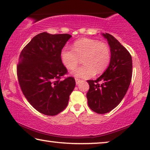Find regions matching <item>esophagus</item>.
<instances>
[{
	"label": "esophagus",
	"instance_id": "obj_1",
	"mask_svg": "<svg viewBox=\"0 0 150 150\" xmlns=\"http://www.w3.org/2000/svg\"><path fill=\"white\" fill-rule=\"evenodd\" d=\"M75 82H76V85H78L79 83V82L81 81V79H78V78H75Z\"/></svg>",
	"mask_w": 150,
	"mask_h": 150
}]
</instances>
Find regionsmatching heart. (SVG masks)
Segmentation results:
<instances>
[{
  "instance_id": "1",
  "label": "heart",
  "mask_w": 150,
  "mask_h": 150,
  "mask_svg": "<svg viewBox=\"0 0 150 150\" xmlns=\"http://www.w3.org/2000/svg\"><path fill=\"white\" fill-rule=\"evenodd\" d=\"M83 65L76 68L71 75L75 77L88 78L102 73L110 61V50L106 43L91 38L78 40L73 44V49L64 48L61 52V59L68 69H75L82 59Z\"/></svg>"
}]
</instances>
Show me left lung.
<instances>
[{
  "mask_svg": "<svg viewBox=\"0 0 150 150\" xmlns=\"http://www.w3.org/2000/svg\"><path fill=\"white\" fill-rule=\"evenodd\" d=\"M102 35L110 48V63L96 80L87 81L89 85L86 95L88 106L98 114L109 112L120 104L128 90L133 73L132 58L129 51L112 35Z\"/></svg>",
  "mask_w": 150,
  "mask_h": 150,
  "instance_id": "left-lung-1",
  "label": "left lung"
}]
</instances>
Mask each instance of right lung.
<instances>
[{
  "label": "right lung",
  "mask_w": 150,
  "mask_h": 150,
  "mask_svg": "<svg viewBox=\"0 0 150 150\" xmlns=\"http://www.w3.org/2000/svg\"><path fill=\"white\" fill-rule=\"evenodd\" d=\"M71 38L68 33H40L20 54L17 72L22 92L35 110L45 115L63 110L75 88L73 77L61 79L67 73L61 52Z\"/></svg>",
  "instance_id": "1"
}]
</instances>
